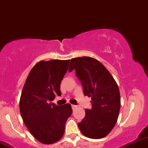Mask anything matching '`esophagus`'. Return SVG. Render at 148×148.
Returning a JSON list of instances; mask_svg holds the SVG:
<instances>
[{"mask_svg": "<svg viewBox=\"0 0 148 148\" xmlns=\"http://www.w3.org/2000/svg\"><path fill=\"white\" fill-rule=\"evenodd\" d=\"M77 107V106L74 105V104H72V105H71V108H72V110H74V109H76Z\"/></svg>", "mask_w": 148, "mask_h": 148, "instance_id": "1", "label": "esophagus"}]
</instances>
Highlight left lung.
<instances>
[{"mask_svg":"<svg viewBox=\"0 0 148 148\" xmlns=\"http://www.w3.org/2000/svg\"><path fill=\"white\" fill-rule=\"evenodd\" d=\"M70 64L69 71L76 70V75L83 86L84 95L92 98V108L85 109L86 116L78 123L79 128L87 138H104L118 118L121 104L118 85L105 66L94 58H74Z\"/></svg>","mask_w":148,"mask_h":148,"instance_id":"8db88e82","label":"left lung"}]
</instances>
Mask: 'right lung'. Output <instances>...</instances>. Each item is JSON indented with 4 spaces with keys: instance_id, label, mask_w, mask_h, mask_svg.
I'll list each match as a JSON object with an SVG mask.
<instances>
[{
    "instance_id": "right-lung-1",
    "label": "right lung",
    "mask_w": 148,
    "mask_h": 148,
    "mask_svg": "<svg viewBox=\"0 0 148 148\" xmlns=\"http://www.w3.org/2000/svg\"><path fill=\"white\" fill-rule=\"evenodd\" d=\"M70 60L40 61L31 70L25 82L19 108L25 125L31 135L43 144H53L64 133L65 124L71 116L69 104L51 103L60 96V84Z\"/></svg>"
}]
</instances>
